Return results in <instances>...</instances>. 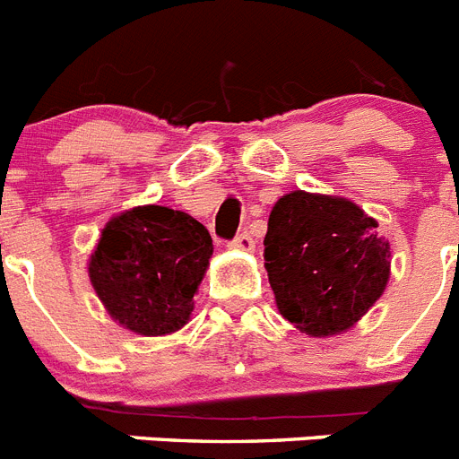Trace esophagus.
Listing matches in <instances>:
<instances>
[{"mask_svg":"<svg viewBox=\"0 0 459 459\" xmlns=\"http://www.w3.org/2000/svg\"><path fill=\"white\" fill-rule=\"evenodd\" d=\"M230 246H232V248H237V250H244V253H250V250L255 248V241H253V237H250L248 232H241Z\"/></svg>","mask_w":459,"mask_h":459,"instance_id":"34e87169","label":"esophagus"}]
</instances>
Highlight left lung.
Masks as SVG:
<instances>
[{
  "label": "left lung",
  "mask_w": 459,
  "mask_h": 459,
  "mask_svg": "<svg viewBox=\"0 0 459 459\" xmlns=\"http://www.w3.org/2000/svg\"><path fill=\"white\" fill-rule=\"evenodd\" d=\"M358 204L295 190L278 199L264 237L276 307L308 336L351 330L383 295L390 244Z\"/></svg>",
  "instance_id": "obj_1"
}]
</instances>
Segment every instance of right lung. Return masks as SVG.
<instances>
[{
  "instance_id": "1",
  "label": "right lung",
  "mask_w": 459,
  "mask_h": 459,
  "mask_svg": "<svg viewBox=\"0 0 459 459\" xmlns=\"http://www.w3.org/2000/svg\"><path fill=\"white\" fill-rule=\"evenodd\" d=\"M213 241L209 230L169 206H136L107 222L88 273L116 323L141 336L181 330L195 308Z\"/></svg>"
}]
</instances>
